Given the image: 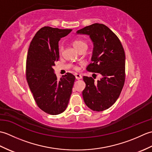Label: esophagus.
<instances>
[{"mask_svg": "<svg viewBox=\"0 0 152 152\" xmlns=\"http://www.w3.org/2000/svg\"><path fill=\"white\" fill-rule=\"evenodd\" d=\"M74 75H75V77H76V80H80V79H81L82 78V76L80 75V74H74Z\"/></svg>", "mask_w": 152, "mask_h": 152, "instance_id": "34e87169", "label": "esophagus"}]
</instances>
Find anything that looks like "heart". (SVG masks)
<instances>
[{
	"label": "heart",
	"mask_w": 152,
	"mask_h": 152,
	"mask_svg": "<svg viewBox=\"0 0 152 152\" xmlns=\"http://www.w3.org/2000/svg\"><path fill=\"white\" fill-rule=\"evenodd\" d=\"M72 46H74V48H75L76 50L79 51V50H80V49H81V48H82L83 47L87 46V43L85 41L82 40H74V41L72 42ZM63 50V48L62 46H61V47L60 48V49H59V52H60V53H62ZM74 69L75 70H78V68L75 66V67L74 68Z\"/></svg>",
	"instance_id": "obj_1"
}]
</instances>
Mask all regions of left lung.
<instances>
[{
    "label": "left lung",
    "mask_w": 152,
    "mask_h": 152,
    "mask_svg": "<svg viewBox=\"0 0 152 152\" xmlns=\"http://www.w3.org/2000/svg\"><path fill=\"white\" fill-rule=\"evenodd\" d=\"M77 33L89 35L94 45L92 62L87 66V70L101 75L97 81L92 77H83L86 83L82 92L83 101L93 111L105 110L117 101L124 86V49L116 34L104 24H92Z\"/></svg>",
    "instance_id": "obj_1"
}]
</instances>
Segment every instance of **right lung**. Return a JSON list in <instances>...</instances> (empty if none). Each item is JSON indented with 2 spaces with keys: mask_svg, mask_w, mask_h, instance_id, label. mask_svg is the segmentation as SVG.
I'll return each mask as SVG.
<instances>
[{
  "mask_svg": "<svg viewBox=\"0 0 152 152\" xmlns=\"http://www.w3.org/2000/svg\"><path fill=\"white\" fill-rule=\"evenodd\" d=\"M72 29L44 27L32 40L26 61V79L37 106L51 115L63 112L69 104L75 76L67 72L58 80L53 66L59 58V41Z\"/></svg>",
  "mask_w": 152,
  "mask_h": 152,
  "instance_id": "1",
  "label": "right lung"
}]
</instances>
